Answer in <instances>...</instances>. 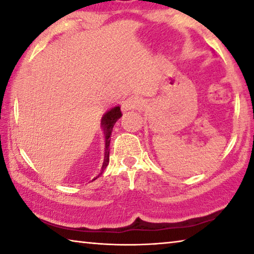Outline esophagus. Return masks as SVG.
<instances>
[{
	"label": "esophagus",
	"instance_id": "34e87169",
	"mask_svg": "<svg viewBox=\"0 0 254 254\" xmlns=\"http://www.w3.org/2000/svg\"><path fill=\"white\" fill-rule=\"evenodd\" d=\"M141 106H142V101L139 97H130L123 102L122 111L127 112L132 109H141Z\"/></svg>",
	"mask_w": 254,
	"mask_h": 254
}]
</instances>
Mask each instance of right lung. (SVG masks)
I'll use <instances>...</instances> for the list:
<instances>
[{
  "instance_id": "obj_1",
  "label": "right lung",
  "mask_w": 254,
  "mask_h": 254,
  "mask_svg": "<svg viewBox=\"0 0 254 254\" xmlns=\"http://www.w3.org/2000/svg\"><path fill=\"white\" fill-rule=\"evenodd\" d=\"M121 117H122V112H121V109H120V106H114V107H112L111 110L107 111L102 118L101 126L103 127V130H104V135H105V157H104V162H103V166H102V170L105 169L107 165H109V161H110V149H109V147H110L112 130H113L114 124L117 123L118 120ZM98 176H100V175H98ZM95 179H94V180H95Z\"/></svg>"
}]
</instances>
